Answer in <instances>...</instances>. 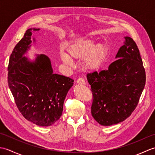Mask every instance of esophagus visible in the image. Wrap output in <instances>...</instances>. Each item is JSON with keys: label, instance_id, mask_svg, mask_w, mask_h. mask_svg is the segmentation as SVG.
Masks as SVG:
<instances>
[{"label": "esophagus", "instance_id": "esophagus-1", "mask_svg": "<svg viewBox=\"0 0 155 155\" xmlns=\"http://www.w3.org/2000/svg\"><path fill=\"white\" fill-rule=\"evenodd\" d=\"M77 83L78 84H86V82H85L84 79L83 78H78L77 80Z\"/></svg>", "mask_w": 155, "mask_h": 155}]
</instances>
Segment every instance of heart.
Here are the masks:
<instances>
[{"instance_id": "obj_1", "label": "heart", "mask_w": 155, "mask_h": 155, "mask_svg": "<svg viewBox=\"0 0 155 155\" xmlns=\"http://www.w3.org/2000/svg\"><path fill=\"white\" fill-rule=\"evenodd\" d=\"M70 56L62 52L61 56L62 61L69 65L73 64L74 59L83 61L84 67L87 70H96L103 63L107 53V47L104 44H98L91 38H86L77 41L70 46L68 48Z\"/></svg>"}]
</instances>
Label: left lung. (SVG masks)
Masks as SVG:
<instances>
[{"label": "left lung", "instance_id": "left-lung-1", "mask_svg": "<svg viewBox=\"0 0 155 155\" xmlns=\"http://www.w3.org/2000/svg\"><path fill=\"white\" fill-rule=\"evenodd\" d=\"M116 58L107 70L87 75L93 94L92 116L103 126L117 124L129 117L145 85V70L132 38L125 37Z\"/></svg>", "mask_w": 155, "mask_h": 155}]
</instances>
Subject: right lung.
I'll return each instance as SVG.
<instances>
[{"label": "right lung", "instance_id": "add662e5", "mask_svg": "<svg viewBox=\"0 0 155 155\" xmlns=\"http://www.w3.org/2000/svg\"><path fill=\"white\" fill-rule=\"evenodd\" d=\"M29 28L15 47L8 66V83L20 113L26 119L38 126L53 124L61 117L63 104L74 80L52 73L50 59L38 56L31 62L22 57L31 43Z\"/></svg>", "mask_w": 155, "mask_h": 155}]
</instances>
